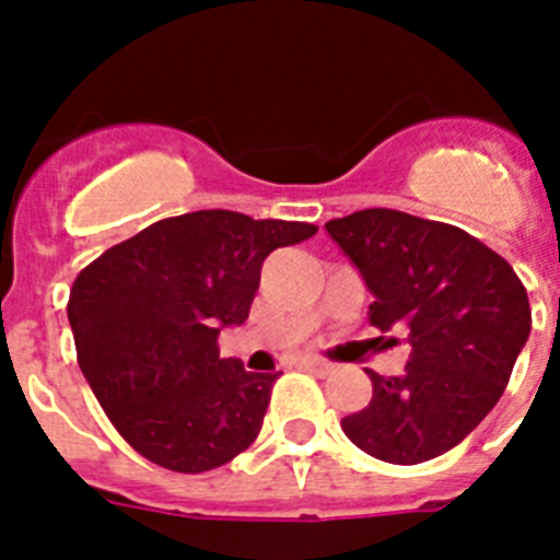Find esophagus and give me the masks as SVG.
<instances>
[{"instance_id":"34e87169","label":"esophagus","mask_w":560,"mask_h":560,"mask_svg":"<svg viewBox=\"0 0 560 560\" xmlns=\"http://www.w3.org/2000/svg\"><path fill=\"white\" fill-rule=\"evenodd\" d=\"M303 368L314 370V373H319V375H328V373H334V364H330V361L314 359V355H308V359H303Z\"/></svg>"}]
</instances>
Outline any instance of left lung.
<instances>
[{"instance_id":"left-lung-1","label":"left lung","mask_w":560,"mask_h":560,"mask_svg":"<svg viewBox=\"0 0 560 560\" xmlns=\"http://www.w3.org/2000/svg\"><path fill=\"white\" fill-rule=\"evenodd\" d=\"M359 266L375 303L370 325L404 328L407 370H368L373 398L341 429L393 465L446 454L497 407L530 336V300L513 266L459 226L387 207L325 224Z\"/></svg>"}]
</instances>
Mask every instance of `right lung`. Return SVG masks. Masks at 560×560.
I'll use <instances>...</instances> for the list:
<instances>
[{
	"mask_svg": "<svg viewBox=\"0 0 560 560\" xmlns=\"http://www.w3.org/2000/svg\"><path fill=\"white\" fill-rule=\"evenodd\" d=\"M314 232L305 221L185 212L75 277L67 316L78 364L133 452L167 471L201 474L255 443L280 373L221 359L219 334L249 316L266 255Z\"/></svg>",
	"mask_w": 560,
	"mask_h": 560,
	"instance_id": "right-lung-1",
	"label": "right lung"
}]
</instances>
